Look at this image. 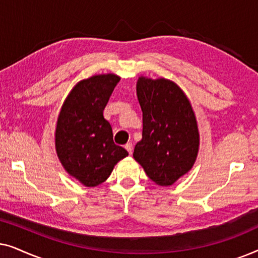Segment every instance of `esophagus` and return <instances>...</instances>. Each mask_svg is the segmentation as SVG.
Returning a JSON list of instances; mask_svg holds the SVG:
<instances>
[{"instance_id": "obj_1", "label": "esophagus", "mask_w": 258, "mask_h": 258, "mask_svg": "<svg viewBox=\"0 0 258 258\" xmlns=\"http://www.w3.org/2000/svg\"><path fill=\"white\" fill-rule=\"evenodd\" d=\"M124 148L126 149V151H128L129 154H132L133 153V143H126L125 146H124Z\"/></svg>"}]
</instances>
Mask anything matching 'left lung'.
Returning a JSON list of instances; mask_svg holds the SVG:
<instances>
[{
  "instance_id": "obj_1",
  "label": "left lung",
  "mask_w": 258,
  "mask_h": 258,
  "mask_svg": "<svg viewBox=\"0 0 258 258\" xmlns=\"http://www.w3.org/2000/svg\"><path fill=\"white\" fill-rule=\"evenodd\" d=\"M137 98L143 112L142 140L133 156L151 181L174 184L195 163L200 134L191 104L172 81L139 77Z\"/></svg>"
}]
</instances>
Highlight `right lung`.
I'll return each instance as SVG.
<instances>
[{
    "label": "right lung",
    "mask_w": 258,
    "mask_h": 258,
    "mask_svg": "<svg viewBox=\"0 0 258 258\" xmlns=\"http://www.w3.org/2000/svg\"><path fill=\"white\" fill-rule=\"evenodd\" d=\"M119 80L115 74H103L80 81L59 111L56 153L66 171L86 186L103 183L115 164L128 156L114 143L111 125L103 116Z\"/></svg>",
    "instance_id": "1"
}]
</instances>
